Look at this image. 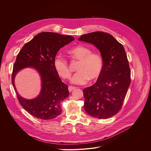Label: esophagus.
<instances>
[{
    "instance_id": "esophagus-1",
    "label": "esophagus",
    "mask_w": 151,
    "mask_h": 151,
    "mask_svg": "<svg viewBox=\"0 0 151 151\" xmlns=\"http://www.w3.org/2000/svg\"><path fill=\"white\" fill-rule=\"evenodd\" d=\"M76 88H75V87H73V86H69L68 87V91L70 92H71L72 91H73L74 89H75Z\"/></svg>"
}]
</instances>
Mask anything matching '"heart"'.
<instances>
[{"label":"heart","instance_id":"heart-1","mask_svg":"<svg viewBox=\"0 0 151 151\" xmlns=\"http://www.w3.org/2000/svg\"><path fill=\"white\" fill-rule=\"evenodd\" d=\"M73 59L80 61L77 67V72L73 76L71 82L75 84H84L89 80L95 81L100 76L104 63L101 55L92 52L88 47L79 45L68 51ZM54 67L58 73L63 79H69L71 71L68 62L63 58L58 55L54 60Z\"/></svg>","mask_w":151,"mask_h":151}]
</instances>
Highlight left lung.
Instances as JSON below:
<instances>
[{
  "mask_svg": "<svg viewBox=\"0 0 151 151\" xmlns=\"http://www.w3.org/2000/svg\"><path fill=\"white\" fill-rule=\"evenodd\" d=\"M78 40L96 46L104 63L96 83L83 90L85 111L99 119L112 117L121 109L130 84L131 71L124 47L111 35L103 32L83 35Z\"/></svg>",
  "mask_w": 151,
  "mask_h": 151,
  "instance_id": "8db88e82",
  "label": "left lung"
}]
</instances>
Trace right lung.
Here are the masks:
<instances>
[{
    "label": "right lung",
    "instance_id": "right-lung-1",
    "mask_svg": "<svg viewBox=\"0 0 151 151\" xmlns=\"http://www.w3.org/2000/svg\"><path fill=\"white\" fill-rule=\"evenodd\" d=\"M73 37L45 32L26 43L14 63L12 82L22 108L33 116L43 120L56 117L62 112L61 102L69 96L68 86L62 82L54 67V60L61 47L74 40ZM33 68L42 81L41 91L33 99H26L18 93L14 78L21 69Z\"/></svg>",
    "mask_w": 151,
    "mask_h": 151
}]
</instances>
